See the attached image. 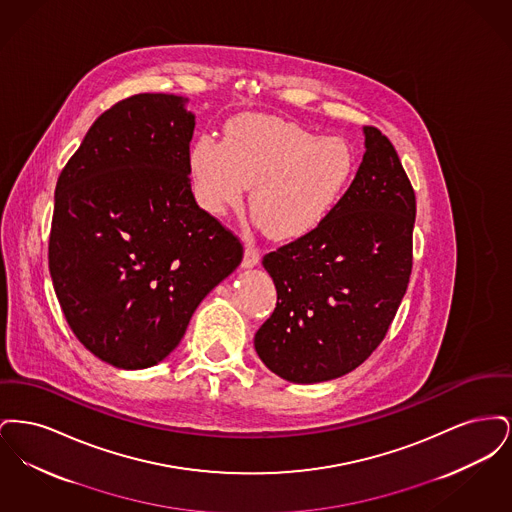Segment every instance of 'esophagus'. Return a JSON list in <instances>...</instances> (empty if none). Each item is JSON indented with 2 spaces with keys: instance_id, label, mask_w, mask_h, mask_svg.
<instances>
[{
  "instance_id": "34e87169",
  "label": "esophagus",
  "mask_w": 512,
  "mask_h": 512,
  "mask_svg": "<svg viewBox=\"0 0 512 512\" xmlns=\"http://www.w3.org/2000/svg\"><path fill=\"white\" fill-rule=\"evenodd\" d=\"M259 259H261L259 249L253 244L245 245L244 263H242V265H244L245 268L255 267V265L259 263Z\"/></svg>"
}]
</instances>
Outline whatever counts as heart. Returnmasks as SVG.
Returning a JSON list of instances; mask_svg holds the SVG:
<instances>
[{"instance_id": "b5f03b06", "label": "heart", "mask_w": 512, "mask_h": 512, "mask_svg": "<svg viewBox=\"0 0 512 512\" xmlns=\"http://www.w3.org/2000/svg\"><path fill=\"white\" fill-rule=\"evenodd\" d=\"M190 171L199 205L224 215L251 186V209L274 238L315 230L345 194L353 149L341 138H322L301 124L245 115L228 122L224 140L197 138Z\"/></svg>"}]
</instances>
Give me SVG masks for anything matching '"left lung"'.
Returning a JSON list of instances; mask_svg holds the SVG:
<instances>
[{"label":"left lung","mask_w":512,"mask_h":512,"mask_svg":"<svg viewBox=\"0 0 512 512\" xmlns=\"http://www.w3.org/2000/svg\"><path fill=\"white\" fill-rule=\"evenodd\" d=\"M365 146L330 215L263 257L278 297L255 349L288 382H326L363 365L386 338L409 286L413 186L388 136L365 126Z\"/></svg>","instance_id":"8db88e82"}]
</instances>
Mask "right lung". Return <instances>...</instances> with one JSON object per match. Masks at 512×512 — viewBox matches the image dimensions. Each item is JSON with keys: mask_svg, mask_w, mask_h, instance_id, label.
<instances>
[{"mask_svg": "<svg viewBox=\"0 0 512 512\" xmlns=\"http://www.w3.org/2000/svg\"><path fill=\"white\" fill-rule=\"evenodd\" d=\"M186 99L138 94L101 113L59 174L49 272L74 336L109 365H157L244 245L195 203Z\"/></svg>", "mask_w": 512, "mask_h": 512, "instance_id": "add662e5", "label": "right lung"}]
</instances>
